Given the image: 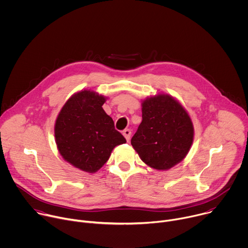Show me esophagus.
I'll return each instance as SVG.
<instances>
[{
  "instance_id": "1",
  "label": "esophagus",
  "mask_w": 248,
  "mask_h": 248,
  "mask_svg": "<svg viewBox=\"0 0 248 248\" xmlns=\"http://www.w3.org/2000/svg\"><path fill=\"white\" fill-rule=\"evenodd\" d=\"M123 134H124V136L125 137L126 141H129V139H130V135H131V131H130V129H128V128L124 129V130L123 131Z\"/></svg>"
}]
</instances>
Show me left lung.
<instances>
[{
	"mask_svg": "<svg viewBox=\"0 0 248 248\" xmlns=\"http://www.w3.org/2000/svg\"><path fill=\"white\" fill-rule=\"evenodd\" d=\"M142 122L131 138L140 159L157 170H167L181 163L193 142L194 127L184 106L165 93L145 98Z\"/></svg>",
	"mask_w": 248,
	"mask_h": 248,
	"instance_id": "left-lung-1",
	"label": "left lung"
}]
</instances>
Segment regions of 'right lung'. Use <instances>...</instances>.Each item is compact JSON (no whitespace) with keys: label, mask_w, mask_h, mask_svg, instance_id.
I'll return each mask as SVG.
<instances>
[{"label":"right lung","mask_w":248,"mask_h":248,"mask_svg":"<svg viewBox=\"0 0 248 248\" xmlns=\"http://www.w3.org/2000/svg\"><path fill=\"white\" fill-rule=\"evenodd\" d=\"M106 100L107 97L93 90H80L65 102L55 123V139L61 156L89 173L100 170L113 149L126 142L115 129L113 119L102 108Z\"/></svg>","instance_id":"1"}]
</instances>
